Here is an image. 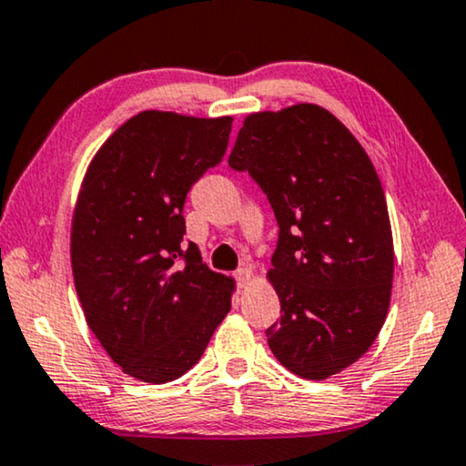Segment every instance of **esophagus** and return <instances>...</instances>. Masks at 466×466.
I'll return each mask as SVG.
<instances>
[{
  "label": "esophagus",
  "instance_id": "esophagus-1",
  "mask_svg": "<svg viewBox=\"0 0 466 466\" xmlns=\"http://www.w3.org/2000/svg\"><path fill=\"white\" fill-rule=\"evenodd\" d=\"M251 277H253L251 268H238L237 272H234V279H237L238 285H247L251 281Z\"/></svg>",
  "mask_w": 466,
  "mask_h": 466
}]
</instances>
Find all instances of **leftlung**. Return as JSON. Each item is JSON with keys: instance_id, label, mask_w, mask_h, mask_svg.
Here are the masks:
<instances>
[{"instance_id": "left-lung-1", "label": "left lung", "mask_w": 466, "mask_h": 466, "mask_svg": "<svg viewBox=\"0 0 466 466\" xmlns=\"http://www.w3.org/2000/svg\"><path fill=\"white\" fill-rule=\"evenodd\" d=\"M228 164L249 172L279 223L272 353L305 380L337 375L373 345L392 294V228L367 151L326 108L296 104L247 116Z\"/></svg>"}]
</instances>
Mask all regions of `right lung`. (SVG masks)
I'll list each match as a JSON object with an SVG mask.
<instances>
[{
  "label": "right lung",
  "instance_id": "add662e5",
  "mask_svg": "<svg viewBox=\"0 0 466 466\" xmlns=\"http://www.w3.org/2000/svg\"><path fill=\"white\" fill-rule=\"evenodd\" d=\"M232 116L145 110L86 170L72 219V272L85 319L123 373L168 383L194 367L229 311L234 281L185 245L183 207L226 155Z\"/></svg>",
  "mask_w": 466,
  "mask_h": 466
}]
</instances>
